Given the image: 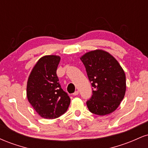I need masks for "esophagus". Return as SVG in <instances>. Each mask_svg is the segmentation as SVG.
<instances>
[{
    "instance_id": "esophagus-1",
    "label": "esophagus",
    "mask_w": 148,
    "mask_h": 148,
    "mask_svg": "<svg viewBox=\"0 0 148 148\" xmlns=\"http://www.w3.org/2000/svg\"><path fill=\"white\" fill-rule=\"evenodd\" d=\"M78 95H79V91H75L74 93H73V95L74 96H76Z\"/></svg>"
}]
</instances>
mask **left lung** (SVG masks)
<instances>
[{
    "mask_svg": "<svg viewBox=\"0 0 148 148\" xmlns=\"http://www.w3.org/2000/svg\"><path fill=\"white\" fill-rule=\"evenodd\" d=\"M81 60L93 87L92 95L86 101L88 109L99 115L111 113L125 97V72L115 58L103 50L86 53Z\"/></svg>",
    "mask_w": 148,
    "mask_h": 148,
    "instance_id": "1",
    "label": "left lung"
}]
</instances>
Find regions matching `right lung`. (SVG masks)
<instances>
[{"label":"right lung","mask_w":148,"mask_h":148,"mask_svg":"<svg viewBox=\"0 0 148 148\" xmlns=\"http://www.w3.org/2000/svg\"><path fill=\"white\" fill-rule=\"evenodd\" d=\"M60 58L42 57L34 66L27 83V97L34 109L46 119H55L67 111L70 98L61 88L56 74Z\"/></svg>","instance_id":"1"}]
</instances>
